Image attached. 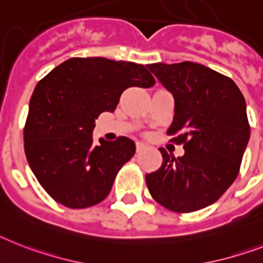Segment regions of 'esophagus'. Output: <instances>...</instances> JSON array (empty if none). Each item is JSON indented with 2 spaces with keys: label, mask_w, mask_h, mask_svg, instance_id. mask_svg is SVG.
I'll return each instance as SVG.
<instances>
[{
  "label": "esophagus",
  "mask_w": 263,
  "mask_h": 263,
  "mask_svg": "<svg viewBox=\"0 0 263 263\" xmlns=\"http://www.w3.org/2000/svg\"><path fill=\"white\" fill-rule=\"evenodd\" d=\"M144 148H147V144H144V143H136V151H143Z\"/></svg>",
  "instance_id": "34e87169"
}]
</instances>
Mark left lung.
<instances>
[{"instance_id":"left-lung-1","label":"left lung","mask_w":263,"mask_h":263,"mask_svg":"<svg viewBox=\"0 0 263 263\" xmlns=\"http://www.w3.org/2000/svg\"><path fill=\"white\" fill-rule=\"evenodd\" d=\"M150 71L174 97L167 135L183 144L176 158L159 148L163 162L146 174L150 194L173 212L189 213L216 202L239 174L250 139L246 101L236 83L193 63H154Z\"/></svg>"}]
</instances>
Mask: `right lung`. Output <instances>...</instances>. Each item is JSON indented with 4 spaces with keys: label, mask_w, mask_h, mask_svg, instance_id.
Returning <instances> with one entry per match:
<instances>
[{
    "label": "right lung",
    "mask_w": 263,
    "mask_h": 263,
    "mask_svg": "<svg viewBox=\"0 0 263 263\" xmlns=\"http://www.w3.org/2000/svg\"><path fill=\"white\" fill-rule=\"evenodd\" d=\"M143 65L106 58H71L36 85L24 127L28 163L43 189L67 208L101 202L117 173L135 154V143L120 136L93 143L102 112L116 109L131 86L151 87Z\"/></svg>",
    "instance_id": "add662e5"
}]
</instances>
